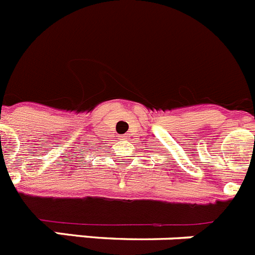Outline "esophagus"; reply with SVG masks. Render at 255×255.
<instances>
[{"instance_id":"obj_1","label":"esophagus","mask_w":255,"mask_h":255,"mask_svg":"<svg viewBox=\"0 0 255 255\" xmlns=\"http://www.w3.org/2000/svg\"><path fill=\"white\" fill-rule=\"evenodd\" d=\"M119 139H121V140H125V136H124V135H119Z\"/></svg>"}]
</instances>
